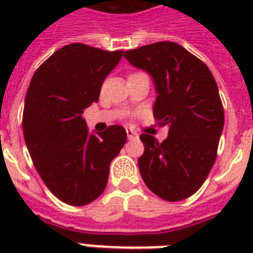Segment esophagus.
Returning a JSON list of instances; mask_svg holds the SVG:
<instances>
[{
    "label": "esophagus",
    "mask_w": 253,
    "mask_h": 253,
    "mask_svg": "<svg viewBox=\"0 0 253 253\" xmlns=\"http://www.w3.org/2000/svg\"><path fill=\"white\" fill-rule=\"evenodd\" d=\"M126 132H127V138H128V139H136L139 136L138 132H136V131H134V130H127Z\"/></svg>",
    "instance_id": "obj_1"
}]
</instances>
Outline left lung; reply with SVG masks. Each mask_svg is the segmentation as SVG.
I'll use <instances>...</instances> for the list:
<instances>
[{
	"mask_svg": "<svg viewBox=\"0 0 253 253\" xmlns=\"http://www.w3.org/2000/svg\"><path fill=\"white\" fill-rule=\"evenodd\" d=\"M154 79V117L168 126L166 140L140 135L144 154L138 166L147 188L176 202L193 196L216 159L224 113L215 79L208 65L173 42H158L123 53Z\"/></svg>",
	"mask_w": 253,
	"mask_h": 253,
	"instance_id": "8db88e82",
	"label": "left lung"
}]
</instances>
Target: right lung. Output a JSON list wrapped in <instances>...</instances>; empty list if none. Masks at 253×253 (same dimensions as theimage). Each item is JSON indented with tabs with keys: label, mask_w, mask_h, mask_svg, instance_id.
<instances>
[{
	"label": "right lung",
	"mask_w": 253,
	"mask_h": 253,
	"mask_svg": "<svg viewBox=\"0 0 253 253\" xmlns=\"http://www.w3.org/2000/svg\"><path fill=\"white\" fill-rule=\"evenodd\" d=\"M123 49L64 45L35 71L26 93L22 127L39 176L53 196L84 206L103 193L113 159L127 140L119 125L90 134L81 114L97 102Z\"/></svg>",
	"instance_id": "obj_1"
}]
</instances>
